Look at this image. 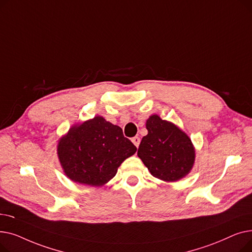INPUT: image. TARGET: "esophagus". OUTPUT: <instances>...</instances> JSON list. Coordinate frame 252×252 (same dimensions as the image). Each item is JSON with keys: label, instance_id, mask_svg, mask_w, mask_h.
<instances>
[{"label": "esophagus", "instance_id": "esophagus-1", "mask_svg": "<svg viewBox=\"0 0 252 252\" xmlns=\"http://www.w3.org/2000/svg\"><path fill=\"white\" fill-rule=\"evenodd\" d=\"M131 142H133L135 146L138 148L139 145H140V138L139 137H134L133 139H131Z\"/></svg>", "mask_w": 252, "mask_h": 252}]
</instances>
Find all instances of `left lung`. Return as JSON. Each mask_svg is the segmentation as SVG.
<instances>
[{"mask_svg":"<svg viewBox=\"0 0 252 252\" xmlns=\"http://www.w3.org/2000/svg\"><path fill=\"white\" fill-rule=\"evenodd\" d=\"M148 134L142 138L138 156L150 174L164 182H177L190 174L195 147L175 124L152 114L146 121Z\"/></svg>","mask_w":252,"mask_h":252,"instance_id":"1","label":"left lung"}]
</instances>
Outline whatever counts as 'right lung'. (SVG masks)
I'll return each instance as SVG.
<instances>
[{"instance_id": "obj_1", "label": "right lung", "mask_w": 252, "mask_h": 252, "mask_svg": "<svg viewBox=\"0 0 252 252\" xmlns=\"http://www.w3.org/2000/svg\"><path fill=\"white\" fill-rule=\"evenodd\" d=\"M136 151L123 129L100 115L73 125L57 145L65 176L92 187L107 184L121 164Z\"/></svg>"}]
</instances>
